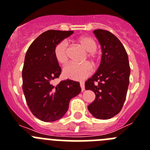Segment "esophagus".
I'll return each instance as SVG.
<instances>
[{
	"label": "esophagus",
	"instance_id": "obj_1",
	"mask_svg": "<svg viewBox=\"0 0 150 150\" xmlns=\"http://www.w3.org/2000/svg\"><path fill=\"white\" fill-rule=\"evenodd\" d=\"M80 87H81L82 91H84L85 90V85L83 82H80Z\"/></svg>",
	"mask_w": 150,
	"mask_h": 150
}]
</instances>
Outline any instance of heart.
Listing matches in <instances>:
<instances>
[{"mask_svg":"<svg viewBox=\"0 0 150 150\" xmlns=\"http://www.w3.org/2000/svg\"><path fill=\"white\" fill-rule=\"evenodd\" d=\"M78 44L87 52V59L92 64L95 65L98 60V56L95 52L97 43L93 38L88 36H81L76 39ZM54 55L56 61L60 64H65L67 62V43L65 40L59 42L55 46ZM92 69L89 64L83 63L80 64H70L64 67L63 76L73 80H82L88 77L91 74Z\"/></svg>","mask_w":150,"mask_h":150,"instance_id":"obj_1","label":"heart"}]
</instances>
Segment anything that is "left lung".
<instances>
[{
    "label": "left lung",
    "mask_w": 150,
    "mask_h": 150,
    "mask_svg": "<svg viewBox=\"0 0 150 150\" xmlns=\"http://www.w3.org/2000/svg\"><path fill=\"white\" fill-rule=\"evenodd\" d=\"M93 32L101 46L102 56L96 73L85 83L86 89L95 94L88 110L97 119L109 120L122 108L131 69L126 50L114 34L102 29Z\"/></svg>",
    "instance_id": "obj_1"
}]
</instances>
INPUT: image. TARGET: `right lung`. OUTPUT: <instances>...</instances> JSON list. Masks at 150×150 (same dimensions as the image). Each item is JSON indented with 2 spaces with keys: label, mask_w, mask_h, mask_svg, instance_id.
Wrapping results in <instances>:
<instances>
[{
  "label": "right lung",
  "mask_w": 150,
  "mask_h": 150,
  "mask_svg": "<svg viewBox=\"0 0 150 150\" xmlns=\"http://www.w3.org/2000/svg\"><path fill=\"white\" fill-rule=\"evenodd\" d=\"M73 30H46L29 46L22 69V89L29 109L41 121L54 122L64 116L71 98L81 91L79 82L66 79L54 86L62 68L55 47Z\"/></svg>",
  "instance_id": "right-lung-1"
}]
</instances>
